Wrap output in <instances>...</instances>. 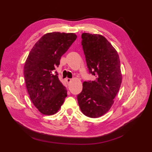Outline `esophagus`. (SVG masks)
<instances>
[{
    "label": "esophagus",
    "instance_id": "esophagus-1",
    "mask_svg": "<svg viewBox=\"0 0 152 152\" xmlns=\"http://www.w3.org/2000/svg\"><path fill=\"white\" fill-rule=\"evenodd\" d=\"M66 82H67L68 83H70L71 81H72V79H70V78H66Z\"/></svg>",
    "mask_w": 152,
    "mask_h": 152
}]
</instances>
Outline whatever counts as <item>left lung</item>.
I'll return each mask as SVG.
<instances>
[{
    "label": "left lung",
    "mask_w": 152,
    "mask_h": 152,
    "mask_svg": "<svg viewBox=\"0 0 152 152\" xmlns=\"http://www.w3.org/2000/svg\"><path fill=\"white\" fill-rule=\"evenodd\" d=\"M82 39L89 72L96 78L83 83L77 99L83 114L96 118L114 104L122 81L120 61L117 51L102 35L83 33Z\"/></svg>",
    "instance_id": "left-lung-1"
}]
</instances>
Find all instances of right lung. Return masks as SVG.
Returning <instances> with one entry per match:
<instances>
[{
    "mask_svg": "<svg viewBox=\"0 0 152 152\" xmlns=\"http://www.w3.org/2000/svg\"><path fill=\"white\" fill-rule=\"evenodd\" d=\"M77 38L74 33L44 34L32 48L24 66V78L31 101L42 114H56L67 96L66 88L54 70L61 56Z\"/></svg>",
    "mask_w": 152,
    "mask_h": 152,
    "instance_id": "right-lung-1",
    "label": "right lung"
}]
</instances>
